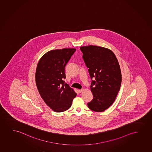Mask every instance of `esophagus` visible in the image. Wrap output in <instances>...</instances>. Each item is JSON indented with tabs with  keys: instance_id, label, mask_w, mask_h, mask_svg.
Instances as JSON below:
<instances>
[{
	"instance_id": "esophagus-1",
	"label": "esophagus",
	"mask_w": 152,
	"mask_h": 152,
	"mask_svg": "<svg viewBox=\"0 0 152 152\" xmlns=\"http://www.w3.org/2000/svg\"><path fill=\"white\" fill-rule=\"evenodd\" d=\"M83 90H83V89H79V90H78V91H79V93H81L83 92Z\"/></svg>"
}]
</instances>
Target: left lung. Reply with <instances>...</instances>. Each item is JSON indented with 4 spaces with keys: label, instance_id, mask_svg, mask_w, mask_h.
<instances>
[{
    "label": "left lung",
    "instance_id": "1",
    "mask_svg": "<svg viewBox=\"0 0 152 152\" xmlns=\"http://www.w3.org/2000/svg\"><path fill=\"white\" fill-rule=\"evenodd\" d=\"M80 49L92 80L90 88L93 97L88 107L91 110L103 112L113 104L120 89L119 63L114 53L106 48L89 45Z\"/></svg>",
    "mask_w": 152,
    "mask_h": 152
}]
</instances>
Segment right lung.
Listing matches in <instances>:
<instances>
[{
	"instance_id": "obj_1",
	"label": "right lung",
	"mask_w": 152,
	"mask_h": 152,
	"mask_svg": "<svg viewBox=\"0 0 152 152\" xmlns=\"http://www.w3.org/2000/svg\"><path fill=\"white\" fill-rule=\"evenodd\" d=\"M76 51L63 48L48 51L38 62L36 72L37 87L46 104L56 113L67 110L76 93L65 83V67Z\"/></svg>"
}]
</instances>
